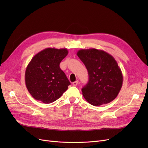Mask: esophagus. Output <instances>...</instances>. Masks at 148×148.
Returning a JSON list of instances; mask_svg holds the SVG:
<instances>
[{"mask_svg": "<svg viewBox=\"0 0 148 148\" xmlns=\"http://www.w3.org/2000/svg\"><path fill=\"white\" fill-rule=\"evenodd\" d=\"M78 83H79V82L78 81H76V82H73L72 84H73V86H77V84H78Z\"/></svg>", "mask_w": 148, "mask_h": 148, "instance_id": "1", "label": "esophagus"}]
</instances>
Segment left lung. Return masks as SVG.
<instances>
[{"label":"left lung","mask_w":148,"mask_h":148,"mask_svg":"<svg viewBox=\"0 0 148 148\" xmlns=\"http://www.w3.org/2000/svg\"><path fill=\"white\" fill-rule=\"evenodd\" d=\"M77 54L89 75L88 83L82 89L84 99L95 106L114 100L122 88L123 75L114 57L94 48L80 49Z\"/></svg>","instance_id":"left-lung-1"}]
</instances>
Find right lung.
Returning <instances> with one entry per match:
<instances>
[{"label": "right lung", "instance_id": "obj_1", "mask_svg": "<svg viewBox=\"0 0 148 148\" xmlns=\"http://www.w3.org/2000/svg\"><path fill=\"white\" fill-rule=\"evenodd\" d=\"M68 53L66 48L49 47L31 60L25 71V80L29 92L36 100L50 104L68 89L70 83L59 66Z\"/></svg>", "mask_w": 148, "mask_h": 148}]
</instances>
